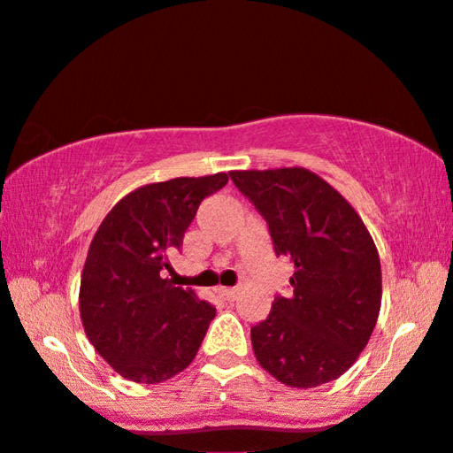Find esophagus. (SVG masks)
<instances>
[{
	"label": "esophagus",
	"mask_w": 453,
	"mask_h": 453,
	"mask_svg": "<svg viewBox=\"0 0 453 453\" xmlns=\"http://www.w3.org/2000/svg\"><path fill=\"white\" fill-rule=\"evenodd\" d=\"M219 293L222 295V299L225 301H236V296H239V288H231V287H220Z\"/></svg>",
	"instance_id": "1"
}]
</instances>
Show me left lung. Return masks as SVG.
Listing matches in <instances>:
<instances>
[{"instance_id": "1", "label": "left lung", "mask_w": 453, "mask_h": 453, "mask_svg": "<svg viewBox=\"0 0 453 453\" xmlns=\"http://www.w3.org/2000/svg\"><path fill=\"white\" fill-rule=\"evenodd\" d=\"M231 180L266 220L291 293L250 329L261 367L291 388L337 380L365 349L381 307V263L353 206L307 168L233 170Z\"/></svg>"}]
</instances>
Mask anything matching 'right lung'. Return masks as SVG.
<instances>
[{"label": "right lung", "instance_id": "right-lung-1", "mask_svg": "<svg viewBox=\"0 0 453 453\" xmlns=\"http://www.w3.org/2000/svg\"><path fill=\"white\" fill-rule=\"evenodd\" d=\"M226 182L219 173L146 184L96 231L81 273L80 317L94 349L126 380L166 381L195 359L217 309L165 275L200 203Z\"/></svg>", "mask_w": 453, "mask_h": 453}]
</instances>
